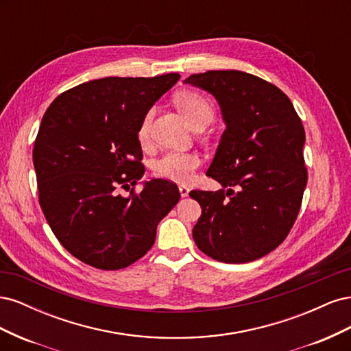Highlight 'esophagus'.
Instances as JSON below:
<instances>
[{"mask_svg":"<svg viewBox=\"0 0 351 351\" xmlns=\"http://www.w3.org/2000/svg\"><path fill=\"white\" fill-rule=\"evenodd\" d=\"M178 190H180V195H182V197L189 196V187L187 186H180Z\"/></svg>","mask_w":351,"mask_h":351,"instance_id":"esophagus-1","label":"esophagus"}]
</instances>
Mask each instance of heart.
I'll return each mask as SVG.
<instances>
[{"instance_id":"1","label":"heart","mask_w":351,"mask_h":351,"mask_svg":"<svg viewBox=\"0 0 351 351\" xmlns=\"http://www.w3.org/2000/svg\"><path fill=\"white\" fill-rule=\"evenodd\" d=\"M176 107L184 115V119L190 125L199 121L210 123L214 119V108L206 98L196 92H180L174 98ZM152 120V111H147L141 121L137 137L145 142L149 136ZM200 165V158L195 152L184 151H168L162 154L152 164V169L155 176L169 180L176 183H187L192 180L196 168Z\"/></svg>"}]
</instances>
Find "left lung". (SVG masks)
<instances>
[{
	"label": "left lung",
	"mask_w": 351,
	"mask_h": 351,
	"mask_svg": "<svg viewBox=\"0 0 351 351\" xmlns=\"http://www.w3.org/2000/svg\"><path fill=\"white\" fill-rule=\"evenodd\" d=\"M184 83L214 95L226 123L206 173L222 189L189 193L202 208L193 240L219 262L256 261L284 241L302 206L307 169L300 117L281 89L249 73L210 70Z\"/></svg>",
	"instance_id": "left-lung-1"
}]
</instances>
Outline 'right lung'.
<instances>
[{"mask_svg":"<svg viewBox=\"0 0 351 351\" xmlns=\"http://www.w3.org/2000/svg\"><path fill=\"white\" fill-rule=\"evenodd\" d=\"M178 79L90 80L58 95L42 117L34 147L39 205L62 247L93 268L121 269L145 256L180 200L162 178L134 190L145 174L141 121Z\"/></svg>","mask_w":351,"mask_h":351,"instance_id":"right-lung-1","label":"right lung"}]
</instances>
